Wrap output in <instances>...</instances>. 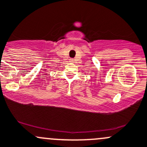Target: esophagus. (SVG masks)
Here are the masks:
<instances>
[{"instance_id":"esophagus-1","label":"esophagus","mask_w":147,"mask_h":147,"mask_svg":"<svg viewBox=\"0 0 147 147\" xmlns=\"http://www.w3.org/2000/svg\"><path fill=\"white\" fill-rule=\"evenodd\" d=\"M70 62H71V63H73V62H74V60H73V59H70Z\"/></svg>"}]
</instances>
